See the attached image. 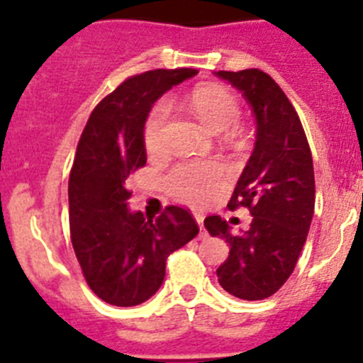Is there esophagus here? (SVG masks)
Returning <instances> with one entry per match:
<instances>
[{
    "label": "esophagus",
    "mask_w": 363,
    "mask_h": 363,
    "mask_svg": "<svg viewBox=\"0 0 363 363\" xmlns=\"http://www.w3.org/2000/svg\"><path fill=\"white\" fill-rule=\"evenodd\" d=\"M194 220H196V223L200 225V238H207V233H205L203 229V214L194 213Z\"/></svg>",
    "instance_id": "34e87169"
}]
</instances>
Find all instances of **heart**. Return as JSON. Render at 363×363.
<instances>
[{
	"mask_svg": "<svg viewBox=\"0 0 363 363\" xmlns=\"http://www.w3.org/2000/svg\"><path fill=\"white\" fill-rule=\"evenodd\" d=\"M191 105L211 130L225 133L240 121V105L229 91L221 86H201L191 96ZM172 107L169 99H160L150 108L143 129V138L149 152H162L167 142V127L171 121ZM223 174L216 163H184L174 167L167 176V187L187 203L200 205L220 192Z\"/></svg>",
	"mask_w": 363,
	"mask_h": 363,
	"instance_id": "heart-1",
	"label": "heart"
}]
</instances>
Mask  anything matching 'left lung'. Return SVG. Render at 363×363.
Segmentation results:
<instances>
[{"label":"left lung","mask_w":363,"mask_h":363,"mask_svg":"<svg viewBox=\"0 0 363 363\" xmlns=\"http://www.w3.org/2000/svg\"><path fill=\"white\" fill-rule=\"evenodd\" d=\"M214 74L238 89L255 114V149L229 201V209L247 207L252 221L240 234L220 216H207L203 225L230 247L216 271L221 287L242 300H264L293 274L307 240L314 214L313 156L296 111L269 74Z\"/></svg>","instance_id":"left-lung-1"}]
</instances>
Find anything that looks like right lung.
Listing matches in <instances>:
<instances>
[{
	"mask_svg": "<svg viewBox=\"0 0 363 363\" xmlns=\"http://www.w3.org/2000/svg\"><path fill=\"white\" fill-rule=\"evenodd\" d=\"M194 69L149 70L125 79L86 121L69 178L74 252L92 293L111 306L133 307L162 287L165 259L191 242L198 223L171 205L156 220L129 209L127 178L145 165L143 129L154 101Z\"/></svg>",
	"mask_w": 363,
	"mask_h": 363,
	"instance_id": "1",
	"label": "right lung"
}]
</instances>
